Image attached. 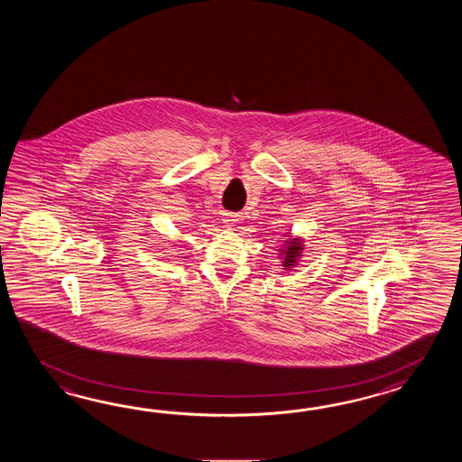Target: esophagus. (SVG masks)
Listing matches in <instances>:
<instances>
[{"label": "esophagus", "instance_id": "1", "mask_svg": "<svg viewBox=\"0 0 462 462\" xmlns=\"http://www.w3.org/2000/svg\"><path fill=\"white\" fill-rule=\"evenodd\" d=\"M225 223H226L227 226H235L236 223H237V215L236 213H225Z\"/></svg>", "mask_w": 462, "mask_h": 462}]
</instances>
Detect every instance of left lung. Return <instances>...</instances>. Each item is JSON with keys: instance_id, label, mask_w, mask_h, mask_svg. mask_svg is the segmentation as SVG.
Returning <instances> with one entry per match:
<instances>
[{"instance_id": "8db88e82", "label": "left lung", "mask_w": 462, "mask_h": 462, "mask_svg": "<svg viewBox=\"0 0 462 462\" xmlns=\"http://www.w3.org/2000/svg\"><path fill=\"white\" fill-rule=\"evenodd\" d=\"M302 251V243L300 239H292L285 241L284 249H281V257H282V265L285 269H291L292 265L297 264V259Z\"/></svg>"}]
</instances>
